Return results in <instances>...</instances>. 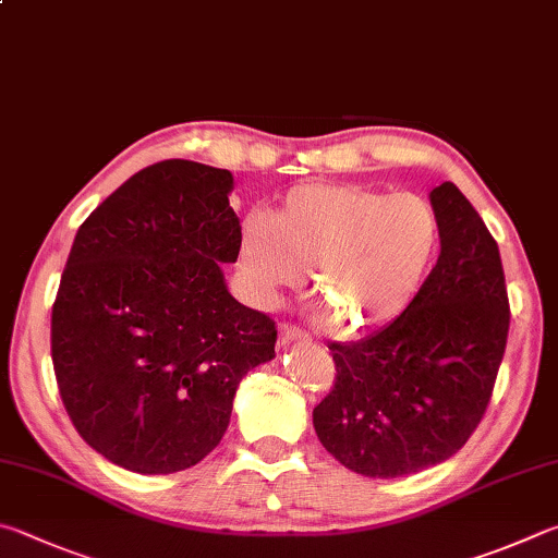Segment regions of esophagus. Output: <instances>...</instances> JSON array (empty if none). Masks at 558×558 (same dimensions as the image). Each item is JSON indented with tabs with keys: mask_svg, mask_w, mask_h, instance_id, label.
<instances>
[{
	"mask_svg": "<svg viewBox=\"0 0 558 558\" xmlns=\"http://www.w3.org/2000/svg\"><path fill=\"white\" fill-rule=\"evenodd\" d=\"M310 341V333H305L298 327H292V324H282L280 327V343L282 347H288V343H307Z\"/></svg>",
	"mask_w": 558,
	"mask_h": 558,
	"instance_id": "34e87169",
	"label": "esophagus"
}]
</instances>
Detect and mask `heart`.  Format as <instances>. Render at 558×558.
<instances>
[{
    "label": "heart",
    "mask_w": 558,
    "mask_h": 558,
    "mask_svg": "<svg viewBox=\"0 0 558 558\" xmlns=\"http://www.w3.org/2000/svg\"><path fill=\"white\" fill-rule=\"evenodd\" d=\"M439 236L437 211L420 195L312 182L292 187L270 219L246 221L236 268L256 302L276 300L310 272L327 327L359 337L410 307Z\"/></svg>",
    "instance_id": "obj_1"
}]
</instances>
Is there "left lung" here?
I'll use <instances>...</instances> for the list:
<instances>
[{"mask_svg":"<svg viewBox=\"0 0 558 558\" xmlns=\"http://www.w3.org/2000/svg\"><path fill=\"white\" fill-rule=\"evenodd\" d=\"M429 199L441 229L437 266L388 327L329 343L337 378L312 412L322 447L368 478L451 459L483 420L508 343L498 244L453 182Z\"/></svg>","mask_w":558,"mask_h":558,"instance_id":"1","label":"left lung"}]
</instances>
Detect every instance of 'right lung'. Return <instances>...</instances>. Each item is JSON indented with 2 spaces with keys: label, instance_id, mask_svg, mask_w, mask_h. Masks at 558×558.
I'll use <instances>...</instances> for the list:
<instances>
[{
  "label": "right lung",
  "instance_id": "obj_1",
  "mask_svg": "<svg viewBox=\"0 0 558 558\" xmlns=\"http://www.w3.org/2000/svg\"><path fill=\"white\" fill-rule=\"evenodd\" d=\"M229 170L160 160L80 225L50 317L68 417L121 469L199 463L225 437L241 378L276 356L268 314L225 282L241 225Z\"/></svg>",
  "mask_w": 558,
  "mask_h": 558
}]
</instances>
